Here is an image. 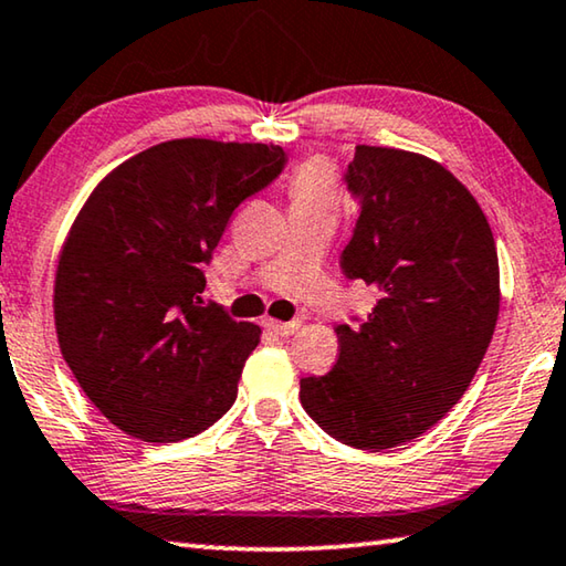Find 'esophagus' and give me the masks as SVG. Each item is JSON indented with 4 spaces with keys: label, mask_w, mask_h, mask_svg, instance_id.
Listing matches in <instances>:
<instances>
[{
    "label": "esophagus",
    "mask_w": 566,
    "mask_h": 566,
    "mask_svg": "<svg viewBox=\"0 0 566 566\" xmlns=\"http://www.w3.org/2000/svg\"><path fill=\"white\" fill-rule=\"evenodd\" d=\"M264 327H266L269 332H274V335H280V337H290V335H294V332H297V329L302 327V322H300V319H292V322L264 319Z\"/></svg>",
    "instance_id": "obj_1"
}]
</instances>
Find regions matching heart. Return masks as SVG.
Returning a JSON list of instances; mask_svg holds the SVG:
<instances>
[{"label":"heart","instance_id":"1","mask_svg":"<svg viewBox=\"0 0 566 566\" xmlns=\"http://www.w3.org/2000/svg\"><path fill=\"white\" fill-rule=\"evenodd\" d=\"M292 203H312V206H335L337 201V181L335 174L322 160H307L294 170L290 181Z\"/></svg>","mask_w":566,"mask_h":566}]
</instances>
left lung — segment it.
I'll use <instances>...</instances> for the list:
<instances>
[{
  "label": "left lung",
  "instance_id": "left-lung-1",
  "mask_svg": "<svg viewBox=\"0 0 566 566\" xmlns=\"http://www.w3.org/2000/svg\"><path fill=\"white\" fill-rule=\"evenodd\" d=\"M345 184L360 217L339 266L380 300L337 325V363L302 378L300 400L335 441L385 451L426 433L471 385L499 317V256L481 206L436 160L357 146Z\"/></svg>",
  "mask_w": 566,
  "mask_h": 566
}]
</instances>
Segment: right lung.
Wrapping results in <instances>:
<instances>
[{"mask_svg": "<svg viewBox=\"0 0 566 566\" xmlns=\"http://www.w3.org/2000/svg\"><path fill=\"white\" fill-rule=\"evenodd\" d=\"M280 146L166 140L105 176L55 276L65 363L123 433L176 443L217 423L262 329L201 307L203 266L241 201L284 170Z\"/></svg>", "mask_w": 566, "mask_h": 566, "instance_id": "add662e5", "label": "right lung"}]
</instances>
